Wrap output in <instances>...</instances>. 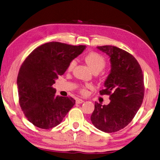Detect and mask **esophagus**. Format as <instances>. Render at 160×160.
<instances>
[{
  "label": "esophagus",
  "instance_id": "34e87169",
  "mask_svg": "<svg viewBox=\"0 0 160 160\" xmlns=\"http://www.w3.org/2000/svg\"><path fill=\"white\" fill-rule=\"evenodd\" d=\"M83 100L82 99L78 98V99L76 100V103L77 104H81V103H83Z\"/></svg>",
  "mask_w": 160,
  "mask_h": 160
}]
</instances>
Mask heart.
Instances as JSON below:
<instances>
[{
    "instance_id": "obj_1",
    "label": "heart",
    "mask_w": 160,
    "mask_h": 160,
    "mask_svg": "<svg viewBox=\"0 0 160 160\" xmlns=\"http://www.w3.org/2000/svg\"><path fill=\"white\" fill-rule=\"evenodd\" d=\"M84 60L85 62L92 70L93 72H99L105 67L106 66V60L104 56L97 52H89L85 56ZM76 60H72L68 64L67 71L70 72L73 71L74 68L76 66ZM93 85L89 83H86L80 85L79 92L83 95H86L88 92V89H92Z\"/></svg>"
}]
</instances>
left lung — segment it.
<instances>
[{"label":"left lung","instance_id":"obj_1","mask_svg":"<svg viewBox=\"0 0 160 160\" xmlns=\"http://www.w3.org/2000/svg\"><path fill=\"white\" fill-rule=\"evenodd\" d=\"M97 48L110 58L111 72L100 95H108L107 105L95 102L91 121L98 130L111 133L127 126L141 107L145 94L144 78L136 58L125 50L112 45Z\"/></svg>","mask_w":160,"mask_h":160}]
</instances>
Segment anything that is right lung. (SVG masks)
Here are the masks:
<instances>
[{"instance_id": "1", "label": "right lung", "mask_w": 160, "mask_h": 160, "mask_svg": "<svg viewBox=\"0 0 160 160\" xmlns=\"http://www.w3.org/2000/svg\"><path fill=\"white\" fill-rule=\"evenodd\" d=\"M85 47L47 42L34 49L23 62L17 79L19 103L34 126L42 129L54 128L75 104L71 97L56 96L52 85Z\"/></svg>"}]
</instances>
